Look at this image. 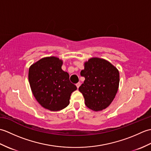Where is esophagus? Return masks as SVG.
<instances>
[{
  "mask_svg": "<svg viewBox=\"0 0 151 151\" xmlns=\"http://www.w3.org/2000/svg\"><path fill=\"white\" fill-rule=\"evenodd\" d=\"M76 88H77V89H78V88L80 87V86H81V82H78L77 84H76Z\"/></svg>",
  "mask_w": 151,
  "mask_h": 151,
  "instance_id": "esophagus-1",
  "label": "esophagus"
}]
</instances>
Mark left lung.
Segmentation results:
<instances>
[{
    "mask_svg": "<svg viewBox=\"0 0 151 151\" xmlns=\"http://www.w3.org/2000/svg\"><path fill=\"white\" fill-rule=\"evenodd\" d=\"M81 75L85 81L78 89L84 96L86 106L95 111L108 107L119 84V73L116 67L104 59L91 58L84 62Z\"/></svg>",
    "mask_w": 151,
    "mask_h": 151,
    "instance_id": "1",
    "label": "left lung"
}]
</instances>
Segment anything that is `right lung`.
I'll use <instances>...</instances> for the list:
<instances>
[{
	"label": "right lung",
	"instance_id": "1",
	"mask_svg": "<svg viewBox=\"0 0 151 151\" xmlns=\"http://www.w3.org/2000/svg\"><path fill=\"white\" fill-rule=\"evenodd\" d=\"M63 60L55 56L43 58L32 65L28 81L32 92L39 104L47 110L56 111L66 108L76 86L69 75L62 69Z\"/></svg>",
	"mask_w": 151,
	"mask_h": 151
}]
</instances>
